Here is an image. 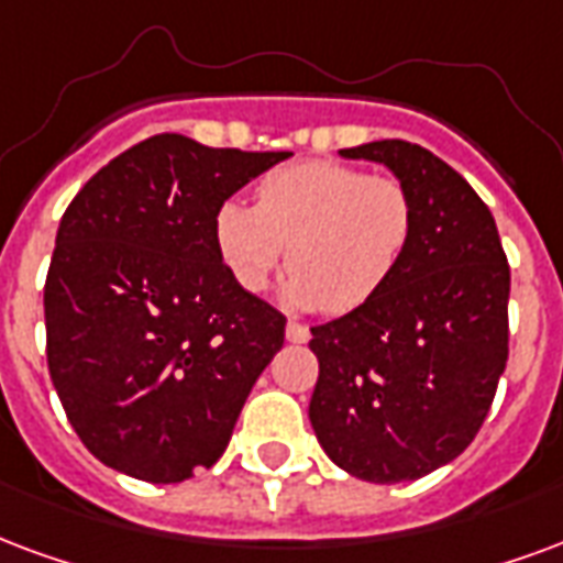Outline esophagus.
<instances>
[{
    "instance_id": "1",
    "label": "esophagus",
    "mask_w": 563,
    "mask_h": 563,
    "mask_svg": "<svg viewBox=\"0 0 563 563\" xmlns=\"http://www.w3.org/2000/svg\"><path fill=\"white\" fill-rule=\"evenodd\" d=\"M286 340L289 343H307L310 340V328L301 322H289L286 324Z\"/></svg>"
}]
</instances>
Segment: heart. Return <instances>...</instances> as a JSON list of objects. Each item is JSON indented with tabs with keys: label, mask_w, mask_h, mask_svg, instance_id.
Here are the masks:
<instances>
[{
	"label": "heart",
	"mask_w": 563,
	"mask_h": 563,
	"mask_svg": "<svg viewBox=\"0 0 563 563\" xmlns=\"http://www.w3.org/2000/svg\"><path fill=\"white\" fill-rule=\"evenodd\" d=\"M411 235L415 202L402 181L334 161L283 166L262 178L256 206L227 199L214 214L220 260L247 292L265 289L290 247L280 301L295 310L352 313L369 303Z\"/></svg>",
	"instance_id": "1"
}]
</instances>
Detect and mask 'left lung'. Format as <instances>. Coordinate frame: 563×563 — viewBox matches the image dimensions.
Returning a JSON list of instances; mask_svg holds the SVG:
<instances>
[{
    "label": "left lung",
    "instance_id": "8db88e82",
    "mask_svg": "<svg viewBox=\"0 0 563 563\" xmlns=\"http://www.w3.org/2000/svg\"><path fill=\"white\" fill-rule=\"evenodd\" d=\"M387 166L415 202L397 274L364 307L310 328L322 451L369 483L418 481L460 456L507 366L510 268L495 218L465 178L420 145L340 148Z\"/></svg>",
    "mask_w": 563,
    "mask_h": 563
}]
</instances>
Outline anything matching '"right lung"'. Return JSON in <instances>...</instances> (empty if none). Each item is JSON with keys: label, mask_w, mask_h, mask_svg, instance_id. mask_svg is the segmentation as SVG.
<instances>
[{"label": "right lung", "mask_w": 563, "mask_h": 563, "mask_svg": "<svg viewBox=\"0 0 563 563\" xmlns=\"http://www.w3.org/2000/svg\"><path fill=\"white\" fill-rule=\"evenodd\" d=\"M286 157L161 133L98 169L65 211L44 286L47 366L103 465L181 483L227 451L286 316L229 274L214 214Z\"/></svg>", "instance_id": "add662e5"}]
</instances>
